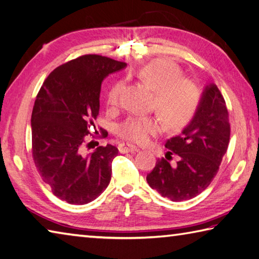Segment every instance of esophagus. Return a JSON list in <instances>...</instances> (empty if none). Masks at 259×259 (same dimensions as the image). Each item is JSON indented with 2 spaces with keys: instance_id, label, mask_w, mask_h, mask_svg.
I'll list each match as a JSON object with an SVG mask.
<instances>
[{
  "instance_id": "obj_1",
  "label": "esophagus",
  "mask_w": 259,
  "mask_h": 259,
  "mask_svg": "<svg viewBox=\"0 0 259 259\" xmlns=\"http://www.w3.org/2000/svg\"><path fill=\"white\" fill-rule=\"evenodd\" d=\"M118 150L120 153H134V152H138V151H140L139 149H136L135 146L133 145H130V144H125V143H121L118 145Z\"/></svg>"
}]
</instances>
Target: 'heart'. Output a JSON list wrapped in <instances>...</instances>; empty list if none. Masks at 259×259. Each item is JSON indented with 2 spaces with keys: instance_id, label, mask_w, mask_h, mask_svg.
I'll return each mask as SVG.
<instances>
[{
  "instance_id": "heart-1",
  "label": "heart",
  "mask_w": 259,
  "mask_h": 259,
  "mask_svg": "<svg viewBox=\"0 0 259 259\" xmlns=\"http://www.w3.org/2000/svg\"><path fill=\"white\" fill-rule=\"evenodd\" d=\"M176 63L154 60L141 69L136 76L154 92L153 106L169 127L179 128L192 119L201 94L193 80L182 76ZM123 83L117 82L107 94L110 106L118 105ZM164 126L157 117H130L117 127V134L126 142L144 145L160 134Z\"/></svg>"
}]
</instances>
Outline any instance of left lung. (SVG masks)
Instances as JSON below:
<instances>
[{
	"label": "left lung",
	"instance_id": "8db88e82",
	"mask_svg": "<svg viewBox=\"0 0 259 259\" xmlns=\"http://www.w3.org/2000/svg\"><path fill=\"white\" fill-rule=\"evenodd\" d=\"M229 141L230 123L226 101L219 88L209 84L187 127L165 142L167 155L157 160L152 171L146 176V182L161 196L172 202L194 198L217 176ZM174 153L180 160L170 165L167 157Z\"/></svg>",
	"mask_w": 259,
	"mask_h": 259
}]
</instances>
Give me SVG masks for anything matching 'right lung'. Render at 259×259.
Masks as SVG:
<instances>
[{
    "mask_svg": "<svg viewBox=\"0 0 259 259\" xmlns=\"http://www.w3.org/2000/svg\"><path fill=\"white\" fill-rule=\"evenodd\" d=\"M127 65L88 54L56 67L46 77L31 114L32 159L53 194L69 204L96 199L111 179V162L118 149L111 144L85 153L96 136L101 82ZM99 138H106V131ZM97 133V131H96Z\"/></svg>",
    "mask_w": 259,
    "mask_h": 259,
    "instance_id": "1",
    "label": "right lung"
}]
</instances>
